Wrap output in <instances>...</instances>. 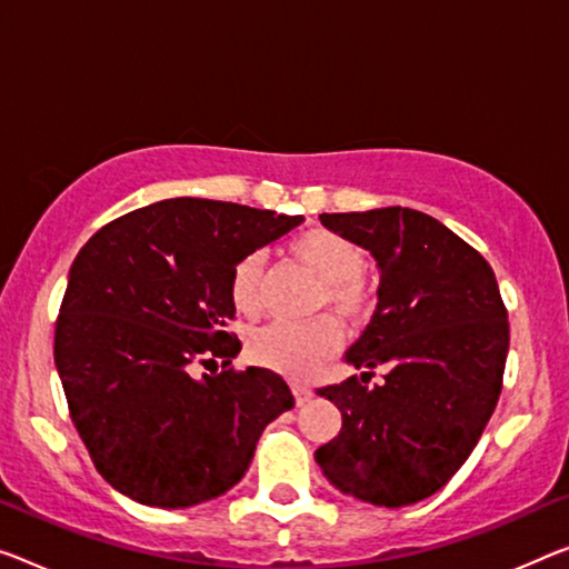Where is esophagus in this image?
Listing matches in <instances>:
<instances>
[{"instance_id": "1", "label": "esophagus", "mask_w": 569, "mask_h": 569, "mask_svg": "<svg viewBox=\"0 0 569 569\" xmlns=\"http://www.w3.org/2000/svg\"><path fill=\"white\" fill-rule=\"evenodd\" d=\"M292 395H295V401H297V405H308V401L315 397L312 395V389H308V387H300V383H295V387H292Z\"/></svg>"}]
</instances>
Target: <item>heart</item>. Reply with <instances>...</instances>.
I'll list each match as a JSON object with an SVG mask.
<instances>
[{"label":"heart","mask_w":569,"mask_h":569,"mask_svg":"<svg viewBox=\"0 0 569 569\" xmlns=\"http://www.w3.org/2000/svg\"><path fill=\"white\" fill-rule=\"evenodd\" d=\"M290 254L322 282L318 310L336 312L340 320L358 326L371 310V295L363 282L366 254L356 241L328 229H312L297 236ZM261 282L264 261L251 254L233 267L229 295L233 310L243 318L261 312ZM340 328L333 320L320 318L308 326L274 322L257 330L249 340V358L261 369L282 373L287 379H308L340 348Z\"/></svg>","instance_id":"obj_1"}]
</instances>
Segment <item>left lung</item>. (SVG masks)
Instances as JSON below:
<instances>
[{"mask_svg": "<svg viewBox=\"0 0 569 569\" xmlns=\"http://www.w3.org/2000/svg\"><path fill=\"white\" fill-rule=\"evenodd\" d=\"M320 223L376 259L379 302L346 363L363 381L388 376L371 390L356 376L318 389L343 427L315 460L340 493L399 509L440 491L478 445L501 395L509 315L488 261L432 216L389 206Z\"/></svg>", "mask_w": 569, "mask_h": 569, "instance_id": "left-lung-1", "label": "left lung"}]
</instances>
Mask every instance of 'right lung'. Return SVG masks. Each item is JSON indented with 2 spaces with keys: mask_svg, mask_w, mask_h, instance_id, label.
<instances>
[{
  "mask_svg": "<svg viewBox=\"0 0 569 569\" xmlns=\"http://www.w3.org/2000/svg\"><path fill=\"white\" fill-rule=\"evenodd\" d=\"M302 216L170 198L96 231L78 251L56 322V369L99 473L137 503L188 509L239 483L269 422L295 407L241 351L233 267ZM222 361L221 375L192 376Z\"/></svg>",
  "mask_w": 569,
  "mask_h": 569,
  "instance_id": "obj_1",
  "label": "right lung"
}]
</instances>
